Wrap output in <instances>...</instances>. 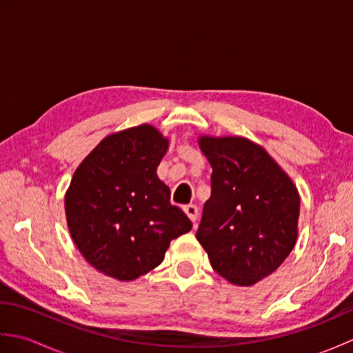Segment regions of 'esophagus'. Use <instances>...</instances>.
<instances>
[{
  "mask_svg": "<svg viewBox=\"0 0 353 353\" xmlns=\"http://www.w3.org/2000/svg\"><path fill=\"white\" fill-rule=\"evenodd\" d=\"M183 211H185V214H186V215H188V219H190L192 223H196V221H197L199 209H197V206H196V205H186V206L183 208Z\"/></svg>",
  "mask_w": 353,
  "mask_h": 353,
  "instance_id": "1",
  "label": "esophagus"
}]
</instances>
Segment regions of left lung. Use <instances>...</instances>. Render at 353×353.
Instances as JSON below:
<instances>
[{"label": "left lung", "instance_id": "left-lung-1", "mask_svg": "<svg viewBox=\"0 0 353 353\" xmlns=\"http://www.w3.org/2000/svg\"><path fill=\"white\" fill-rule=\"evenodd\" d=\"M212 167L197 239L224 279L250 287L276 272L299 235L301 197L264 147L243 137L199 138Z\"/></svg>", "mask_w": 353, "mask_h": 353}]
</instances>
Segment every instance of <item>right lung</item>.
I'll return each instance as SVG.
<instances>
[{
    "instance_id": "add662e5",
    "label": "right lung",
    "mask_w": 353,
    "mask_h": 353,
    "mask_svg": "<svg viewBox=\"0 0 353 353\" xmlns=\"http://www.w3.org/2000/svg\"><path fill=\"white\" fill-rule=\"evenodd\" d=\"M168 138L150 124L110 133L77 167L65 194L74 244L95 270L134 281L161 264L192 224L157 177Z\"/></svg>"
}]
</instances>
